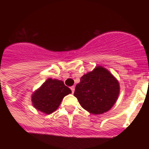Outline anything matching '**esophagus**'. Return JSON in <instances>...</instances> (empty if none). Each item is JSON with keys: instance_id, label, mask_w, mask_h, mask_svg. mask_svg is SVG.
Returning a JSON list of instances; mask_svg holds the SVG:
<instances>
[{"instance_id": "obj_1", "label": "esophagus", "mask_w": 149, "mask_h": 149, "mask_svg": "<svg viewBox=\"0 0 149 149\" xmlns=\"http://www.w3.org/2000/svg\"><path fill=\"white\" fill-rule=\"evenodd\" d=\"M71 89H72V93H74V89H75V87H74V86H71Z\"/></svg>"}]
</instances>
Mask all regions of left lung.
Masks as SVG:
<instances>
[{
	"mask_svg": "<svg viewBox=\"0 0 149 149\" xmlns=\"http://www.w3.org/2000/svg\"><path fill=\"white\" fill-rule=\"evenodd\" d=\"M119 92L118 80L107 68L98 65L81 77L74 95L84 110L99 115L113 107Z\"/></svg>",
	"mask_w": 149,
	"mask_h": 149,
	"instance_id": "obj_1",
	"label": "left lung"
}]
</instances>
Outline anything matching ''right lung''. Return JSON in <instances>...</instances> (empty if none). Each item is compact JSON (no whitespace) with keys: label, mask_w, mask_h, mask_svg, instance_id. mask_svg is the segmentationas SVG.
I'll use <instances>...</instances> for the list:
<instances>
[{"label":"right lung","mask_w":149,"mask_h":149,"mask_svg":"<svg viewBox=\"0 0 149 149\" xmlns=\"http://www.w3.org/2000/svg\"><path fill=\"white\" fill-rule=\"evenodd\" d=\"M70 93L72 90L63 81L48 78L33 93L31 101L36 110L43 113L51 114L57 110L63 98Z\"/></svg>","instance_id":"add662e5"}]
</instances>
